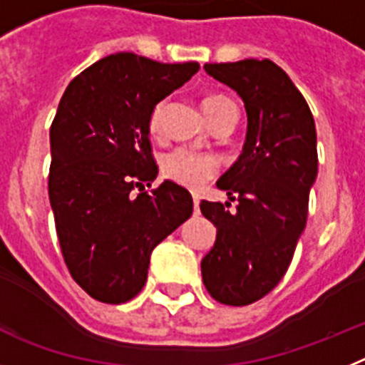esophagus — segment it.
<instances>
[{
  "label": "esophagus",
  "instance_id": "obj_1",
  "mask_svg": "<svg viewBox=\"0 0 365 365\" xmlns=\"http://www.w3.org/2000/svg\"><path fill=\"white\" fill-rule=\"evenodd\" d=\"M192 205H195V213L200 211V198L198 196H192Z\"/></svg>",
  "mask_w": 365,
  "mask_h": 365
}]
</instances>
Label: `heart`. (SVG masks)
I'll return each instance as SVG.
<instances>
[{"label": "heart", "mask_w": 365, "mask_h": 365, "mask_svg": "<svg viewBox=\"0 0 365 365\" xmlns=\"http://www.w3.org/2000/svg\"><path fill=\"white\" fill-rule=\"evenodd\" d=\"M227 106H235V104L231 103L227 97H224V95H209L204 101V110L209 119ZM163 101L152 108L150 115H148V132L150 134H160L161 121H163ZM217 169L218 163L213 156L200 154V152L183 147L169 152L161 160V173H163L165 178L178 183V185L187 187V189H200L205 182L213 178Z\"/></svg>", "instance_id": "heart-1"}]
</instances>
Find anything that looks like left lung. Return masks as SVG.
I'll return each mask as SVG.
<instances>
[{
  "label": "left lung",
  "mask_w": 365,
  "mask_h": 365,
  "mask_svg": "<svg viewBox=\"0 0 365 365\" xmlns=\"http://www.w3.org/2000/svg\"><path fill=\"white\" fill-rule=\"evenodd\" d=\"M204 69L235 90L248 113L242 154L217 182L237 209L227 211L230 202L200 204L217 227L215 246L202 259L205 288L218 303L242 307L277 287L305 230L318 176L316 125L305 97L272 60Z\"/></svg>",
  "instance_id": "obj_1"
}]
</instances>
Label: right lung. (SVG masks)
<instances>
[{"instance_id":"right-lung-1","label":"right lung","mask_w":365,"mask_h":365,"mask_svg":"<svg viewBox=\"0 0 365 365\" xmlns=\"http://www.w3.org/2000/svg\"><path fill=\"white\" fill-rule=\"evenodd\" d=\"M198 69L115 53L77 75L60 99L49 202L66 266L93 299L119 305L138 296L152 250L192 215L187 189L165 180L147 192L145 183L158 176L152 108Z\"/></svg>"}]
</instances>
